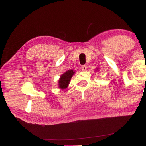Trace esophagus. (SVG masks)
<instances>
[{
    "label": "esophagus",
    "mask_w": 146,
    "mask_h": 146,
    "mask_svg": "<svg viewBox=\"0 0 146 146\" xmlns=\"http://www.w3.org/2000/svg\"><path fill=\"white\" fill-rule=\"evenodd\" d=\"M80 69H82V71H86V69H87V66H86V65H84V66H81V68H80Z\"/></svg>",
    "instance_id": "1"
}]
</instances>
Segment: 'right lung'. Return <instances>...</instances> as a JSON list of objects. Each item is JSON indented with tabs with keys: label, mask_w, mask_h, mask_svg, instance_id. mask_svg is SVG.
Returning <instances> with one entry per match:
<instances>
[{
	"label": "right lung",
	"mask_w": 146,
	"mask_h": 146,
	"mask_svg": "<svg viewBox=\"0 0 146 146\" xmlns=\"http://www.w3.org/2000/svg\"><path fill=\"white\" fill-rule=\"evenodd\" d=\"M74 73H75V71L71 69V70L67 71L63 75H62L58 80L59 88H60L61 89H66L68 86L71 78L73 77Z\"/></svg>",
	"instance_id": "obj_1"
}]
</instances>
